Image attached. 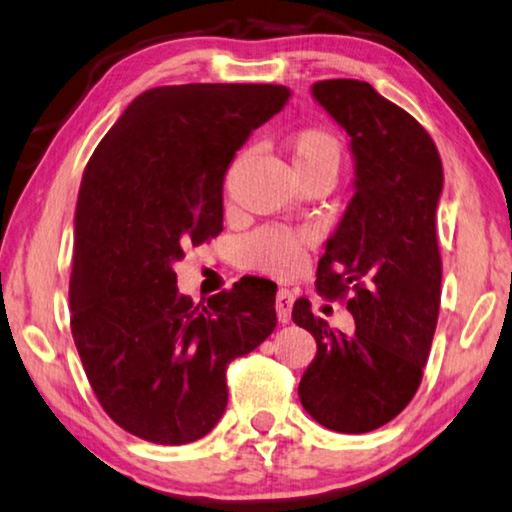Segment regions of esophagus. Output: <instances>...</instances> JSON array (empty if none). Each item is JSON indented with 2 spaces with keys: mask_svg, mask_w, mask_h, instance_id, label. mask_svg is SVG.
Returning a JSON list of instances; mask_svg holds the SVG:
<instances>
[{
  "mask_svg": "<svg viewBox=\"0 0 512 512\" xmlns=\"http://www.w3.org/2000/svg\"><path fill=\"white\" fill-rule=\"evenodd\" d=\"M292 304H294V294L290 290H285V287H280L276 294V313H278V322H283V325H287L292 318Z\"/></svg>",
  "mask_w": 512,
  "mask_h": 512,
  "instance_id": "34e87169",
  "label": "esophagus"
}]
</instances>
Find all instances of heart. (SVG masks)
<instances>
[{"label": "heart", "mask_w": 512, "mask_h": 512, "mask_svg": "<svg viewBox=\"0 0 512 512\" xmlns=\"http://www.w3.org/2000/svg\"><path fill=\"white\" fill-rule=\"evenodd\" d=\"M285 150L299 183L311 178L334 181L341 167V141L325 127L297 129L285 139ZM308 243L306 234H294L290 229H259L241 243V264L271 276H292L304 266Z\"/></svg>", "instance_id": "heart-1"}]
</instances>
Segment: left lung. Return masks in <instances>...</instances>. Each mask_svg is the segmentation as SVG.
<instances>
[{"label":"left lung","instance_id":"obj_1","mask_svg":"<svg viewBox=\"0 0 512 512\" xmlns=\"http://www.w3.org/2000/svg\"><path fill=\"white\" fill-rule=\"evenodd\" d=\"M313 97L348 132L357 176L315 285L345 301L355 329H331L311 301H294V325L318 343L299 399L322 427L366 434L408 406L429 359L441 308L443 164L427 129L369 83L320 81Z\"/></svg>","mask_w":512,"mask_h":512}]
</instances>
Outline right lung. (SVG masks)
Instances as JSON below:
<instances>
[{
	"label": "right lung",
	"instance_id": "add662e5",
	"mask_svg": "<svg viewBox=\"0 0 512 512\" xmlns=\"http://www.w3.org/2000/svg\"><path fill=\"white\" fill-rule=\"evenodd\" d=\"M283 85L146 90L99 141L74 220L71 334L106 415L160 445L206 436L227 408V366L276 329V283L241 278L208 304L174 262L222 232V181Z\"/></svg>",
	"mask_w": 512,
	"mask_h": 512
}]
</instances>
